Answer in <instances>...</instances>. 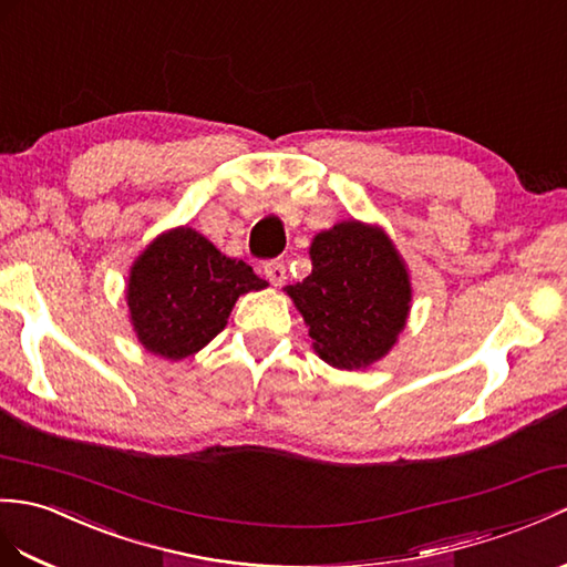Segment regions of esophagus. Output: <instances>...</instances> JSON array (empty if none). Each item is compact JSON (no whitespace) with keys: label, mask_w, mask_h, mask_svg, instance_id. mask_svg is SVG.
<instances>
[{"label":"esophagus","mask_w":567,"mask_h":567,"mask_svg":"<svg viewBox=\"0 0 567 567\" xmlns=\"http://www.w3.org/2000/svg\"><path fill=\"white\" fill-rule=\"evenodd\" d=\"M262 272H266V278L270 280L272 287H280L285 282V262L282 260H268L266 266H262Z\"/></svg>","instance_id":"34e87169"}]
</instances>
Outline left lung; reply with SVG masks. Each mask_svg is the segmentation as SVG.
<instances>
[{"label":"left lung","instance_id":"left-lung-1","mask_svg":"<svg viewBox=\"0 0 567 567\" xmlns=\"http://www.w3.org/2000/svg\"><path fill=\"white\" fill-rule=\"evenodd\" d=\"M311 275L285 287L311 348L336 370H367L399 343L411 313L405 260L379 224L343 219L309 246Z\"/></svg>","mask_w":567,"mask_h":567}]
</instances>
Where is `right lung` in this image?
I'll return each mask as SVG.
<instances>
[{"mask_svg":"<svg viewBox=\"0 0 567 567\" xmlns=\"http://www.w3.org/2000/svg\"><path fill=\"white\" fill-rule=\"evenodd\" d=\"M251 266L190 227L166 229L135 258L125 301L137 343L178 362L227 326L236 299L266 289Z\"/></svg>","mask_w":567,"mask_h":567,"instance_id":"right-lung-1","label":"right lung"}]
</instances>
